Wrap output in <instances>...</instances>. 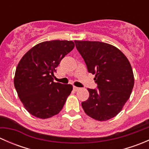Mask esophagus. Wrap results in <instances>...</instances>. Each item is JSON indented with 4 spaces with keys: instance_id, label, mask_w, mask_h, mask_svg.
I'll return each instance as SVG.
<instances>
[{
    "instance_id": "esophagus-1",
    "label": "esophagus",
    "mask_w": 149,
    "mask_h": 149,
    "mask_svg": "<svg viewBox=\"0 0 149 149\" xmlns=\"http://www.w3.org/2000/svg\"><path fill=\"white\" fill-rule=\"evenodd\" d=\"M73 90H74L75 91H79V89H80V88H79V87H76V86H73Z\"/></svg>"
}]
</instances>
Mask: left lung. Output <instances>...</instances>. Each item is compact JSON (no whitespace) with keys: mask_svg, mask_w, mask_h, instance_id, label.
Returning a JSON list of instances; mask_svg holds the SVG:
<instances>
[{"mask_svg":"<svg viewBox=\"0 0 149 149\" xmlns=\"http://www.w3.org/2000/svg\"><path fill=\"white\" fill-rule=\"evenodd\" d=\"M88 73L95 74L97 88L81 103L86 115L99 121L116 116L130 98L134 76L130 62L115 47L95 41H75Z\"/></svg>","mask_w":149,"mask_h":149,"instance_id":"left-lung-1","label":"left lung"}]
</instances>
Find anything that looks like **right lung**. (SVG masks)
<instances>
[{
    "mask_svg": "<svg viewBox=\"0 0 149 149\" xmlns=\"http://www.w3.org/2000/svg\"><path fill=\"white\" fill-rule=\"evenodd\" d=\"M74 46L73 42L67 40L43 42L21 59L15 73L14 86L24 107L33 116L46 119L63 107L73 86L54 82V73Z\"/></svg>",
    "mask_w": 149,
    "mask_h": 149,
    "instance_id": "1",
    "label": "right lung"
}]
</instances>
